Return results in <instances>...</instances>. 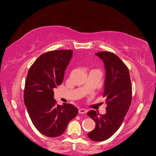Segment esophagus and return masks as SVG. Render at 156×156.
<instances>
[{
	"label": "esophagus",
	"mask_w": 156,
	"mask_h": 156,
	"mask_svg": "<svg viewBox=\"0 0 156 156\" xmlns=\"http://www.w3.org/2000/svg\"><path fill=\"white\" fill-rule=\"evenodd\" d=\"M88 111L85 108H80L79 109V114H84V113H86Z\"/></svg>",
	"instance_id": "1"
}]
</instances>
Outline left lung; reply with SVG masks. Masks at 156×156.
I'll use <instances>...</instances> for the list:
<instances>
[{
    "label": "left lung",
    "instance_id": "obj_1",
    "mask_svg": "<svg viewBox=\"0 0 156 156\" xmlns=\"http://www.w3.org/2000/svg\"><path fill=\"white\" fill-rule=\"evenodd\" d=\"M104 64L105 79L103 97L106 98V113L100 115L92 110L87 115L96 122V127L88 133L94 141L109 139L120 128L131 105V83L129 69L115 54L107 51L96 53Z\"/></svg>",
    "mask_w": 156,
    "mask_h": 156
}]
</instances>
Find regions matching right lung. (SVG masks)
<instances>
[{
    "mask_svg": "<svg viewBox=\"0 0 156 156\" xmlns=\"http://www.w3.org/2000/svg\"><path fill=\"white\" fill-rule=\"evenodd\" d=\"M72 50L47 52L40 56L28 72L24 101L36 128L49 137L64 133L78 109L69 103L56 104L53 89L62 83L65 70L72 58Z\"/></svg>",
    "mask_w": 156,
    "mask_h": 156,
    "instance_id": "right-lung-1",
    "label": "right lung"
}]
</instances>
